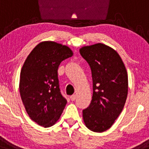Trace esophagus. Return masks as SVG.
<instances>
[{
  "label": "esophagus",
  "instance_id": "34e87169",
  "mask_svg": "<svg viewBox=\"0 0 149 149\" xmlns=\"http://www.w3.org/2000/svg\"><path fill=\"white\" fill-rule=\"evenodd\" d=\"M70 98H71V100H72V101H74V100L76 99V95H71Z\"/></svg>",
  "mask_w": 149,
  "mask_h": 149
}]
</instances>
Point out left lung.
Listing matches in <instances>:
<instances>
[{
    "label": "left lung",
    "instance_id": "8db88e82",
    "mask_svg": "<svg viewBox=\"0 0 149 149\" xmlns=\"http://www.w3.org/2000/svg\"><path fill=\"white\" fill-rule=\"evenodd\" d=\"M80 54L89 65L93 77V99L83 110L86 127L94 132L110 128L122 113L128 89L127 73L115 50L97 43L84 46Z\"/></svg>",
    "mask_w": 149,
    "mask_h": 149
}]
</instances>
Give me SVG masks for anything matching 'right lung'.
Segmentation results:
<instances>
[{"label":"right lung","mask_w":149,"mask_h":149,"mask_svg":"<svg viewBox=\"0 0 149 149\" xmlns=\"http://www.w3.org/2000/svg\"><path fill=\"white\" fill-rule=\"evenodd\" d=\"M70 48L47 41L38 44L30 53L20 74L21 98L30 119L44 127L60 119L67 101L60 93L59 65L71 57Z\"/></svg>","instance_id":"1"}]
</instances>
